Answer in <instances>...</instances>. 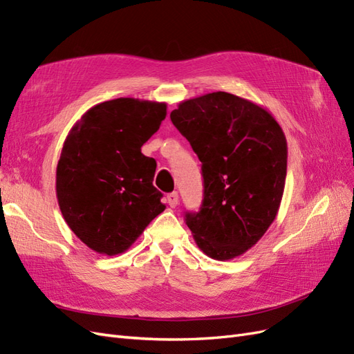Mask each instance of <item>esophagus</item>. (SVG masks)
<instances>
[{
    "mask_svg": "<svg viewBox=\"0 0 354 354\" xmlns=\"http://www.w3.org/2000/svg\"><path fill=\"white\" fill-rule=\"evenodd\" d=\"M167 201H168V205L171 208H176L178 205V194H177V192H173V194H168L167 195Z\"/></svg>",
    "mask_w": 354,
    "mask_h": 354,
    "instance_id": "obj_1",
    "label": "esophagus"
}]
</instances>
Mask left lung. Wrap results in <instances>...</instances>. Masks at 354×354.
<instances>
[{"mask_svg":"<svg viewBox=\"0 0 354 354\" xmlns=\"http://www.w3.org/2000/svg\"><path fill=\"white\" fill-rule=\"evenodd\" d=\"M169 118L202 162V205L186 212L187 227L211 259H236L279 211L288 159L282 128L261 106L224 91L181 102Z\"/></svg>","mask_w":354,"mask_h":354,"instance_id":"8db88e82","label":"left lung"}]
</instances>
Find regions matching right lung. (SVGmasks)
<instances>
[{"mask_svg":"<svg viewBox=\"0 0 354 354\" xmlns=\"http://www.w3.org/2000/svg\"><path fill=\"white\" fill-rule=\"evenodd\" d=\"M165 116L167 103L120 97L93 106L69 131L56 195L68 226L93 251H127L165 209L152 185L156 160L142 153Z\"/></svg>","mask_w":354,"mask_h":354,"instance_id":"1","label":"right lung"}]
</instances>
